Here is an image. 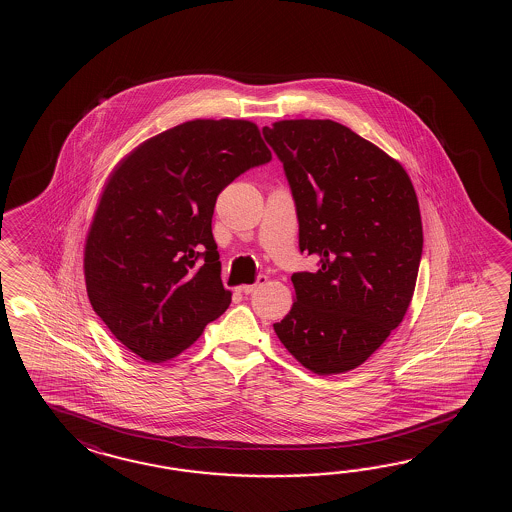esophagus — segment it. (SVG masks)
Here are the masks:
<instances>
[{
  "instance_id": "obj_1",
  "label": "esophagus",
  "mask_w": 512,
  "mask_h": 512,
  "mask_svg": "<svg viewBox=\"0 0 512 512\" xmlns=\"http://www.w3.org/2000/svg\"><path fill=\"white\" fill-rule=\"evenodd\" d=\"M265 283H267V276L260 274V276H258V280L251 283V285H240V293L252 294L256 289H260L261 285H265Z\"/></svg>"
}]
</instances>
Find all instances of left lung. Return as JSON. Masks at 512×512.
I'll return each mask as SVG.
<instances>
[{
	"instance_id": "8db88e82",
	"label": "left lung",
	"mask_w": 512,
	"mask_h": 512,
	"mask_svg": "<svg viewBox=\"0 0 512 512\" xmlns=\"http://www.w3.org/2000/svg\"><path fill=\"white\" fill-rule=\"evenodd\" d=\"M293 192L300 251L294 304L274 331L304 368L337 375L366 362L403 322L423 254L414 185L401 163L335 120L263 128Z\"/></svg>"
}]
</instances>
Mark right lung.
<instances>
[{
    "instance_id": "right-lung-1",
    "label": "right lung",
    "mask_w": 512,
    "mask_h": 512,
    "mask_svg": "<svg viewBox=\"0 0 512 512\" xmlns=\"http://www.w3.org/2000/svg\"><path fill=\"white\" fill-rule=\"evenodd\" d=\"M271 159L251 120L196 119L115 166L87 232L84 276L93 311L135 355L174 359L227 311L232 293L212 236L216 199Z\"/></svg>"
}]
</instances>
